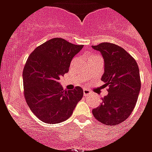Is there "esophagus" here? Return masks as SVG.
<instances>
[{"instance_id":"1","label":"esophagus","mask_w":152,"mask_h":152,"mask_svg":"<svg viewBox=\"0 0 152 152\" xmlns=\"http://www.w3.org/2000/svg\"><path fill=\"white\" fill-rule=\"evenodd\" d=\"M90 94H91L90 91L88 90V89H83V95L87 96V95H90Z\"/></svg>"}]
</instances>
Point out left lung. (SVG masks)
Returning <instances> with one entry per match:
<instances>
[{
  "instance_id": "8db88e82",
  "label": "left lung",
  "mask_w": 152,
  "mask_h": 152,
  "mask_svg": "<svg viewBox=\"0 0 152 152\" xmlns=\"http://www.w3.org/2000/svg\"><path fill=\"white\" fill-rule=\"evenodd\" d=\"M104 60L102 80L108 86V95L92 113L106 125H116L127 119L133 110L140 91V77L137 61L121 46L110 42L92 46Z\"/></svg>"
}]
</instances>
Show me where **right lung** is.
I'll return each mask as SVG.
<instances>
[{
  "label": "right lung",
  "mask_w": 152,
  "mask_h": 152,
  "mask_svg": "<svg viewBox=\"0 0 152 152\" xmlns=\"http://www.w3.org/2000/svg\"><path fill=\"white\" fill-rule=\"evenodd\" d=\"M83 46L55 38L30 54L23 71L24 96L31 110L42 121L57 124L67 120L82 99L80 87L64 91L58 80L69 72L72 59Z\"/></svg>",
  "instance_id": "right-lung-1"
}]
</instances>
